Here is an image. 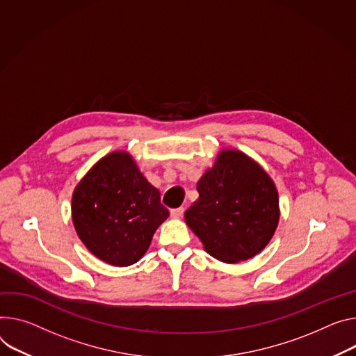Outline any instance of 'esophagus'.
Returning a JSON list of instances; mask_svg holds the SVG:
<instances>
[{
	"label": "esophagus",
	"mask_w": 356,
	"mask_h": 356,
	"mask_svg": "<svg viewBox=\"0 0 356 356\" xmlns=\"http://www.w3.org/2000/svg\"><path fill=\"white\" fill-rule=\"evenodd\" d=\"M183 213H184V209H183V207H177V209H172V210H170V216H172L173 218H180V217L183 216Z\"/></svg>",
	"instance_id": "esophagus-1"
}]
</instances>
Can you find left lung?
<instances>
[{
    "instance_id": "8db88e82",
    "label": "left lung",
    "mask_w": 356,
    "mask_h": 356,
    "mask_svg": "<svg viewBox=\"0 0 356 356\" xmlns=\"http://www.w3.org/2000/svg\"><path fill=\"white\" fill-rule=\"evenodd\" d=\"M199 200L184 220L204 250L222 263L260 252L280 220L278 193L270 176L238 150H222L197 183Z\"/></svg>"
}]
</instances>
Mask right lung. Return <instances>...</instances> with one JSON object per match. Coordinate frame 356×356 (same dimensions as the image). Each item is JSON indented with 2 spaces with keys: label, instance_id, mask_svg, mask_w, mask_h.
I'll return each instance as SVG.
<instances>
[{
  "label": "right lung",
  "instance_id": "right-lung-1",
  "mask_svg": "<svg viewBox=\"0 0 356 356\" xmlns=\"http://www.w3.org/2000/svg\"><path fill=\"white\" fill-rule=\"evenodd\" d=\"M168 217L160 191L124 152L99 160L72 196V220L79 238L99 260L116 267L138 263Z\"/></svg>",
  "mask_w": 356,
  "mask_h": 356
}]
</instances>
